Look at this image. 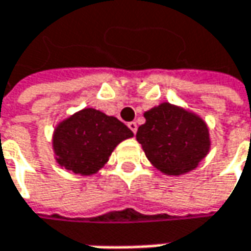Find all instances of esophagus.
I'll use <instances>...</instances> for the list:
<instances>
[{
  "instance_id": "1",
  "label": "esophagus",
  "mask_w": 251,
  "mask_h": 251,
  "mask_svg": "<svg viewBox=\"0 0 251 251\" xmlns=\"http://www.w3.org/2000/svg\"><path fill=\"white\" fill-rule=\"evenodd\" d=\"M128 128H130V130H131V131L135 134V132H137V123H135V121L128 123Z\"/></svg>"
}]
</instances>
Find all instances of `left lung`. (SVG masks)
<instances>
[{
    "mask_svg": "<svg viewBox=\"0 0 251 251\" xmlns=\"http://www.w3.org/2000/svg\"><path fill=\"white\" fill-rule=\"evenodd\" d=\"M137 141L150 162L167 175L195 169L210 148L206 123L181 107L162 103L144 113Z\"/></svg>",
    "mask_w": 251,
    "mask_h": 251,
    "instance_id": "8db88e82",
    "label": "left lung"
}]
</instances>
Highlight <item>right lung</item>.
Instances as JSON below:
<instances>
[{
  "mask_svg": "<svg viewBox=\"0 0 251 251\" xmlns=\"http://www.w3.org/2000/svg\"><path fill=\"white\" fill-rule=\"evenodd\" d=\"M132 135L119 119L83 108L57 124L52 144L60 167L75 174L93 175L104 167L114 148Z\"/></svg>",
  "mask_w": 251,
  "mask_h": 251,
  "instance_id": "1",
  "label": "right lung"
}]
</instances>
